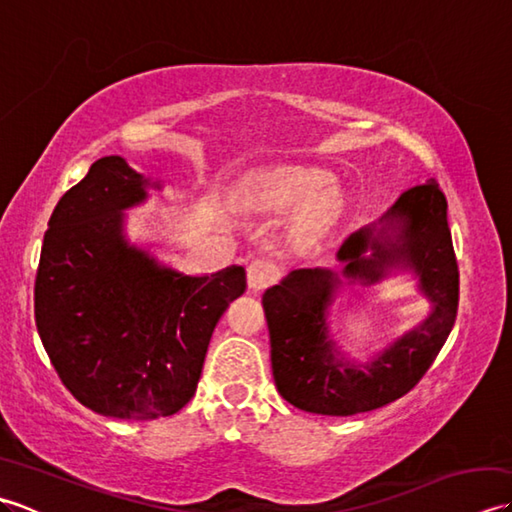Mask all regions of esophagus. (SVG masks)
Here are the masks:
<instances>
[{"mask_svg": "<svg viewBox=\"0 0 512 512\" xmlns=\"http://www.w3.org/2000/svg\"><path fill=\"white\" fill-rule=\"evenodd\" d=\"M248 273V286L253 290H264L273 286L279 277V268L275 262H270L266 257H257L246 268Z\"/></svg>", "mask_w": 512, "mask_h": 512, "instance_id": "obj_1", "label": "esophagus"}]
</instances>
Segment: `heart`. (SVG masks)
Listing matches in <instances>:
<instances>
[{
  "label": "heart",
  "mask_w": 512,
  "mask_h": 512,
  "mask_svg": "<svg viewBox=\"0 0 512 512\" xmlns=\"http://www.w3.org/2000/svg\"><path fill=\"white\" fill-rule=\"evenodd\" d=\"M328 176L308 167H277L248 176L239 187V204L248 211H286L302 204L292 220V239L312 244L341 211V193L323 187Z\"/></svg>",
  "instance_id": "1"
}]
</instances>
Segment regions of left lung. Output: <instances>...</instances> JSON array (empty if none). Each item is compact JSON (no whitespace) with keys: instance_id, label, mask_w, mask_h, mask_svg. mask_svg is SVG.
Here are the masks:
<instances>
[{"instance_id":"8db88e82","label":"left lung","mask_w":512,"mask_h":512,"mask_svg":"<svg viewBox=\"0 0 512 512\" xmlns=\"http://www.w3.org/2000/svg\"><path fill=\"white\" fill-rule=\"evenodd\" d=\"M380 222L383 228H363L345 239L339 259L343 275L378 281L389 266H409L420 277V290L433 303V312L418 330L402 336L372 365H345L336 361L328 339L325 314L339 277L332 270L303 268L290 273L262 297L270 361L279 394L290 405L323 416L385 407L416 387L447 343L458 317L460 273L447 224V198L436 180L407 189ZM395 235L389 236L388 231ZM373 248V257L362 253Z\"/></svg>"}]
</instances>
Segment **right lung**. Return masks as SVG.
<instances>
[{"mask_svg":"<svg viewBox=\"0 0 512 512\" xmlns=\"http://www.w3.org/2000/svg\"><path fill=\"white\" fill-rule=\"evenodd\" d=\"M147 180L105 156L54 206L35 279V323L61 383L121 420L173 416L195 394L217 321L246 270L211 277L162 268L123 239V209Z\"/></svg>","mask_w":512,"mask_h":512,"instance_id":"right-lung-1","label":"right lung"}]
</instances>
